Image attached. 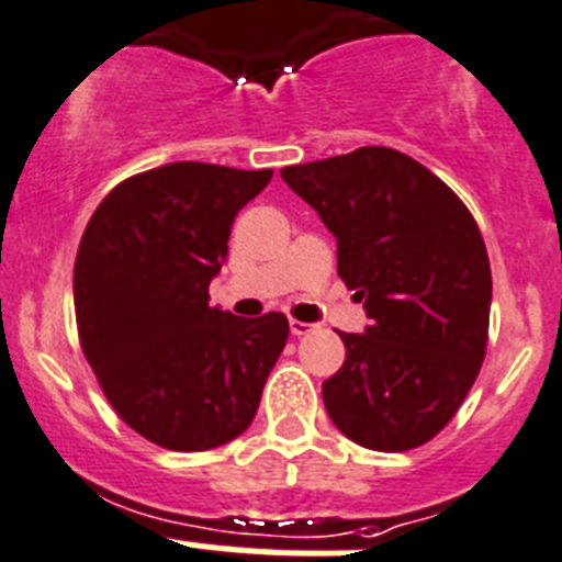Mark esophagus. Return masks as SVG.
Listing matches in <instances>:
<instances>
[{"label": "esophagus", "instance_id": "obj_1", "mask_svg": "<svg viewBox=\"0 0 562 562\" xmlns=\"http://www.w3.org/2000/svg\"><path fill=\"white\" fill-rule=\"evenodd\" d=\"M289 330H292V336H305V333H311V330H314V325H311V322L289 319Z\"/></svg>", "mask_w": 562, "mask_h": 562}]
</instances>
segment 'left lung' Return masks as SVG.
<instances>
[{"instance_id":"left-lung-1","label":"left lung","mask_w":562,"mask_h":562,"mask_svg":"<svg viewBox=\"0 0 562 562\" xmlns=\"http://www.w3.org/2000/svg\"><path fill=\"white\" fill-rule=\"evenodd\" d=\"M338 246L369 325L322 382L336 429L371 451L429 442L462 407L488 338L492 270L475 218L426 166L391 147L281 169Z\"/></svg>"}]
</instances>
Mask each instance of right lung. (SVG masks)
Instances as JSON below:
<instances>
[{
	"label": "right lung",
	"mask_w": 562,
	"mask_h": 562,
	"mask_svg": "<svg viewBox=\"0 0 562 562\" xmlns=\"http://www.w3.org/2000/svg\"><path fill=\"white\" fill-rule=\"evenodd\" d=\"M273 169L177 160L114 188L74 268L81 349L122 420L169 451H210L251 426L289 336L279 311L210 305L235 215Z\"/></svg>",
	"instance_id": "obj_1"
}]
</instances>
